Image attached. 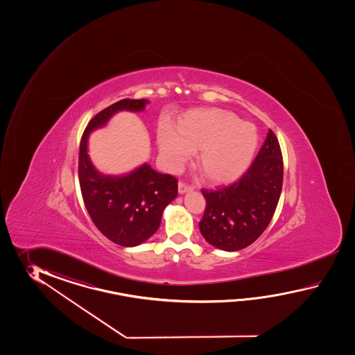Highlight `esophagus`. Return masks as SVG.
Instances as JSON below:
<instances>
[{
  "label": "esophagus",
  "instance_id": "esophagus-1",
  "mask_svg": "<svg viewBox=\"0 0 355 355\" xmlns=\"http://www.w3.org/2000/svg\"><path fill=\"white\" fill-rule=\"evenodd\" d=\"M194 187L191 185V184H188V182H185V181H179V193L180 194H184V193H187V191H190V190H193Z\"/></svg>",
  "mask_w": 355,
  "mask_h": 355
}]
</instances>
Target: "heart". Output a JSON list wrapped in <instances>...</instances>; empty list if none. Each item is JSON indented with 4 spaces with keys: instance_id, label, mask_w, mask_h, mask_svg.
<instances>
[{
    "instance_id": "obj_1",
    "label": "heart",
    "mask_w": 355,
    "mask_h": 355,
    "mask_svg": "<svg viewBox=\"0 0 355 355\" xmlns=\"http://www.w3.org/2000/svg\"><path fill=\"white\" fill-rule=\"evenodd\" d=\"M159 150L170 165H180L196 152V167L209 182L234 180L249 166L257 144V129L222 109H200L185 115L176 130L164 127Z\"/></svg>"
}]
</instances>
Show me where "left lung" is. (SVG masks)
I'll return each instance as SVG.
<instances>
[{
  "mask_svg": "<svg viewBox=\"0 0 355 355\" xmlns=\"http://www.w3.org/2000/svg\"><path fill=\"white\" fill-rule=\"evenodd\" d=\"M283 185V156L269 129L264 144L246 173L226 187L202 189L205 211L199 222L204 239L226 251L248 248L269 226Z\"/></svg>",
  "mask_w": 355,
  "mask_h": 355,
  "instance_id": "1",
  "label": "left lung"
}]
</instances>
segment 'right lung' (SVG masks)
Segmentation results:
<instances>
[{
    "instance_id": "obj_1",
    "label": "right lung",
    "mask_w": 355,
    "mask_h": 355,
    "mask_svg": "<svg viewBox=\"0 0 355 355\" xmlns=\"http://www.w3.org/2000/svg\"><path fill=\"white\" fill-rule=\"evenodd\" d=\"M144 98H123L96 114L83 130L78 153V180L83 203L98 231L124 248L137 246L157 231L162 211L178 196V179L150 165L121 178L98 174L87 156V137L119 110H144Z\"/></svg>"
}]
</instances>
